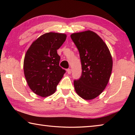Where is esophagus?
Masks as SVG:
<instances>
[{
    "label": "esophagus",
    "mask_w": 135,
    "mask_h": 135,
    "mask_svg": "<svg viewBox=\"0 0 135 135\" xmlns=\"http://www.w3.org/2000/svg\"><path fill=\"white\" fill-rule=\"evenodd\" d=\"M67 72L68 73V74H71V70L70 69V68H68V69L67 70Z\"/></svg>",
    "instance_id": "esophagus-1"
}]
</instances>
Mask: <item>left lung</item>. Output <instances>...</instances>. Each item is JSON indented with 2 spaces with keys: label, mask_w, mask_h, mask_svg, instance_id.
I'll list each match as a JSON object with an SVG mask.
<instances>
[{
  "label": "left lung",
  "mask_w": 135,
  "mask_h": 135,
  "mask_svg": "<svg viewBox=\"0 0 135 135\" xmlns=\"http://www.w3.org/2000/svg\"><path fill=\"white\" fill-rule=\"evenodd\" d=\"M79 50L82 74L74 81L77 95L86 100L98 97L110 78L113 59L108 46L95 32L88 30L71 35Z\"/></svg>",
  "instance_id": "8db88e82"
}]
</instances>
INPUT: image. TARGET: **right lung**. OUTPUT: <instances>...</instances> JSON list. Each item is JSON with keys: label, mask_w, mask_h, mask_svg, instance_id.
<instances>
[{"label": "right lung", "mask_w": 135, "mask_h": 135, "mask_svg": "<svg viewBox=\"0 0 135 135\" xmlns=\"http://www.w3.org/2000/svg\"><path fill=\"white\" fill-rule=\"evenodd\" d=\"M67 38L65 34L45 33L32 43L24 60V73L29 88L36 95L46 97L53 94L65 74L59 65L57 50Z\"/></svg>", "instance_id": "right-lung-1"}]
</instances>
